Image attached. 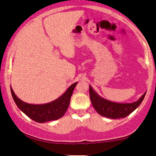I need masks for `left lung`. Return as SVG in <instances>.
<instances>
[{
    "mask_svg": "<svg viewBox=\"0 0 156 156\" xmlns=\"http://www.w3.org/2000/svg\"><path fill=\"white\" fill-rule=\"evenodd\" d=\"M145 94L146 92H144L137 101L133 103H115L102 98L89 86V96L93 107L100 115L111 119H119L129 115L139 107Z\"/></svg>",
    "mask_w": 156,
    "mask_h": 156,
    "instance_id": "8db88e82",
    "label": "left lung"
}]
</instances>
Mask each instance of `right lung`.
<instances>
[{"label": "right lung", "instance_id": "add662e5", "mask_svg": "<svg viewBox=\"0 0 156 156\" xmlns=\"http://www.w3.org/2000/svg\"><path fill=\"white\" fill-rule=\"evenodd\" d=\"M78 82H76L67 89L65 92L55 101L44 104H29L21 101L11 87L12 98L16 105L28 117L39 123L56 120L62 117L67 112L71 96Z\"/></svg>", "mask_w": 156, "mask_h": 156}]
</instances>
